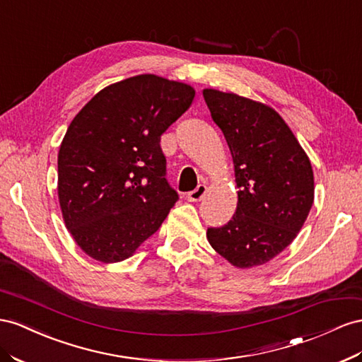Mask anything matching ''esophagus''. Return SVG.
<instances>
[{"label":"esophagus","instance_id":"34e87169","mask_svg":"<svg viewBox=\"0 0 362 362\" xmlns=\"http://www.w3.org/2000/svg\"><path fill=\"white\" fill-rule=\"evenodd\" d=\"M205 193H207V187H205V184H199L197 189L192 190L190 193H187V199L190 202H198L204 198Z\"/></svg>","mask_w":362,"mask_h":362}]
</instances>
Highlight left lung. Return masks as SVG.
I'll return each mask as SVG.
<instances>
[{
  "label": "left lung",
  "instance_id": "1",
  "mask_svg": "<svg viewBox=\"0 0 362 362\" xmlns=\"http://www.w3.org/2000/svg\"><path fill=\"white\" fill-rule=\"evenodd\" d=\"M202 95L227 140L239 189L231 221L209 228L207 240L233 267H260L297 238L308 218L315 189L309 157L269 105L213 88Z\"/></svg>",
  "mask_w": 362,
  "mask_h": 362
}]
</instances>
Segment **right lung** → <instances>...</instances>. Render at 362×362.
<instances>
[{
  "mask_svg": "<svg viewBox=\"0 0 362 362\" xmlns=\"http://www.w3.org/2000/svg\"><path fill=\"white\" fill-rule=\"evenodd\" d=\"M193 99L192 85L139 74L105 86L76 114L57 153V198L86 256L122 262L160 228L178 199L160 136Z\"/></svg>",
  "mask_w": 362,
  "mask_h": 362,
  "instance_id": "add662e5",
  "label": "right lung"
}]
</instances>
